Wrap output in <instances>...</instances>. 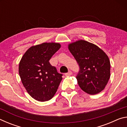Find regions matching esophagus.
Returning <instances> with one entry per match:
<instances>
[{"label":"esophagus","instance_id":"esophagus-1","mask_svg":"<svg viewBox=\"0 0 127 127\" xmlns=\"http://www.w3.org/2000/svg\"><path fill=\"white\" fill-rule=\"evenodd\" d=\"M72 74V72L71 71H69L68 73H66L65 74V75L66 76H71V75Z\"/></svg>","mask_w":127,"mask_h":127}]
</instances>
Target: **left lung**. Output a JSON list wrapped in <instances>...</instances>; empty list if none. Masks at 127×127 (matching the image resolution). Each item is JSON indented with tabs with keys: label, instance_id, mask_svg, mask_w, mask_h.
Returning <instances> with one entry per match:
<instances>
[{
	"label": "left lung",
	"instance_id": "obj_1",
	"mask_svg": "<svg viewBox=\"0 0 127 127\" xmlns=\"http://www.w3.org/2000/svg\"><path fill=\"white\" fill-rule=\"evenodd\" d=\"M68 49L79 66L76 78L81 89L90 95L101 92L110 77V60L106 53L83 40L70 43Z\"/></svg>",
	"mask_w": 127,
	"mask_h": 127
}]
</instances>
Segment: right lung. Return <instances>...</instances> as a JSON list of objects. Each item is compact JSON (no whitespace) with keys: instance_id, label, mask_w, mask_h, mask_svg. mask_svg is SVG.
Listing matches in <instances>:
<instances>
[{"instance_id":"right-lung-1","label":"right lung","mask_w":127,"mask_h":127,"mask_svg":"<svg viewBox=\"0 0 127 127\" xmlns=\"http://www.w3.org/2000/svg\"><path fill=\"white\" fill-rule=\"evenodd\" d=\"M61 47L59 43H42L30 48L21 59L18 72L22 84L38 101L51 99L62 80V74L49 63Z\"/></svg>"}]
</instances>
